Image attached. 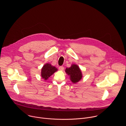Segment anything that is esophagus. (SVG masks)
I'll return each instance as SVG.
<instances>
[{
    "mask_svg": "<svg viewBox=\"0 0 126 126\" xmlns=\"http://www.w3.org/2000/svg\"><path fill=\"white\" fill-rule=\"evenodd\" d=\"M64 67L63 66H60V67H59V70H61V71H63V70H64Z\"/></svg>",
    "mask_w": 126,
    "mask_h": 126,
    "instance_id": "34e87169",
    "label": "esophagus"
}]
</instances>
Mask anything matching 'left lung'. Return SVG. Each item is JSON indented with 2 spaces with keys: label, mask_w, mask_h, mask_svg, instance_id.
I'll return each instance as SVG.
<instances>
[{
  "label": "left lung",
  "mask_w": 126,
  "mask_h": 126,
  "mask_svg": "<svg viewBox=\"0 0 126 126\" xmlns=\"http://www.w3.org/2000/svg\"><path fill=\"white\" fill-rule=\"evenodd\" d=\"M65 72L70 76V80L73 83H76L79 82L82 77V72L79 67L75 64L72 65L70 68H67Z\"/></svg>",
  "instance_id": "obj_1"
}]
</instances>
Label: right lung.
Listing matches in <instances>:
<instances>
[{
    "label": "right lung",
    "mask_w": 126,
    "mask_h": 126,
    "mask_svg": "<svg viewBox=\"0 0 126 126\" xmlns=\"http://www.w3.org/2000/svg\"><path fill=\"white\" fill-rule=\"evenodd\" d=\"M57 71V69L51 64L47 63L44 65L41 70V76L43 79L46 80L54 73Z\"/></svg>",
    "instance_id": "add662e5"
}]
</instances>
